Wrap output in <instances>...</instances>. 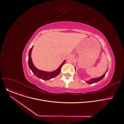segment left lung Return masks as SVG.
I'll use <instances>...</instances> for the list:
<instances>
[{
	"instance_id": "1",
	"label": "left lung",
	"mask_w": 124,
	"mask_h": 124,
	"mask_svg": "<svg viewBox=\"0 0 124 124\" xmlns=\"http://www.w3.org/2000/svg\"><path fill=\"white\" fill-rule=\"evenodd\" d=\"M107 71H108V70H107V72H105L102 76H101V77H99V78H92V79H91L90 80H89V81H86V82H87V83H89V84H93V83H96V82L99 81L100 80H101V79H102L104 78V77L105 76V75L106 73H107Z\"/></svg>"
}]
</instances>
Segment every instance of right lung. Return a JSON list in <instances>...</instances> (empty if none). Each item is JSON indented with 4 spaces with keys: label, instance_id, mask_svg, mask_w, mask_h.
<instances>
[{
    "label": "right lung",
    "instance_id": "1",
    "mask_svg": "<svg viewBox=\"0 0 124 124\" xmlns=\"http://www.w3.org/2000/svg\"><path fill=\"white\" fill-rule=\"evenodd\" d=\"M33 47V46H32V47L30 48L29 54H28V65L29 67V68L32 70L33 73L37 77H38L39 78H41L43 80H49L51 78H54L57 76L60 73L61 70L62 66L64 64L66 60H64V62L61 64V65L59 66V67L54 71L51 72H45L43 71V70H38L36 67L34 66V65L33 64L32 59H31V51L32 50V48Z\"/></svg>",
    "mask_w": 124,
    "mask_h": 124
}]
</instances>
